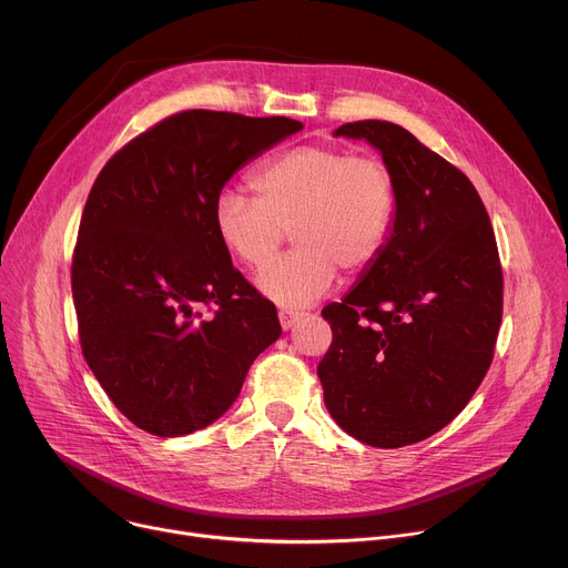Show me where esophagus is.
<instances>
[{
	"instance_id": "1",
	"label": "esophagus",
	"mask_w": 568,
	"mask_h": 568,
	"mask_svg": "<svg viewBox=\"0 0 568 568\" xmlns=\"http://www.w3.org/2000/svg\"><path fill=\"white\" fill-rule=\"evenodd\" d=\"M301 317H304V313H298V311H292V308H281L278 311V320H281V326H283V331H287V328H292Z\"/></svg>"
}]
</instances>
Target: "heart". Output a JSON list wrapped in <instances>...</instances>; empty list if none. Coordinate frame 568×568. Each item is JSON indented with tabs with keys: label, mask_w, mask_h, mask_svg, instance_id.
<instances>
[{
	"label": "heart",
	"mask_w": 568,
	"mask_h": 568,
	"mask_svg": "<svg viewBox=\"0 0 568 568\" xmlns=\"http://www.w3.org/2000/svg\"><path fill=\"white\" fill-rule=\"evenodd\" d=\"M257 199L223 189L214 231L244 267L260 270L285 244L296 248L257 276V290L285 308L311 306L337 270L365 274L384 253L397 212V182L379 158L335 145H298L264 162L251 178Z\"/></svg>",
	"instance_id": "obj_1"
}]
</instances>
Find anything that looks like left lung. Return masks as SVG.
Returning a JSON list of instances; mask_svg holds the SVG:
<instances>
[{
    "instance_id": "obj_1",
    "label": "left lung",
    "mask_w": 568,
    "mask_h": 568,
    "mask_svg": "<svg viewBox=\"0 0 568 568\" xmlns=\"http://www.w3.org/2000/svg\"><path fill=\"white\" fill-rule=\"evenodd\" d=\"M382 153L397 182L384 253L322 311L333 343L317 367L331 418L372 447L429 438L466 408L494 361L503 267L473 182L388 121L339 125Z\"/></svg>"
}]
</instances>
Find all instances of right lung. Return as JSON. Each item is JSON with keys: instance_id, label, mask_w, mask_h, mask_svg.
Here are the masks:
<instances>
[{"instance_id": "right-lung-1", "label": "right lung", "mask_w": 568, "mask_h": 568, "mask_svg": "<svg viewBox=\"0 0 568 568\" xmlns=\"http://www.w3.org/2000/svg\"><path fill=\"white\" fill-rule=\"evenodd\" d=\"M301 128L189 109L100 171L72 255V301L91 372L139 429L173 438L212 425L281 337L274 304L233 267L212 210L244 164Z\"/></svg>"}]
</instances>
